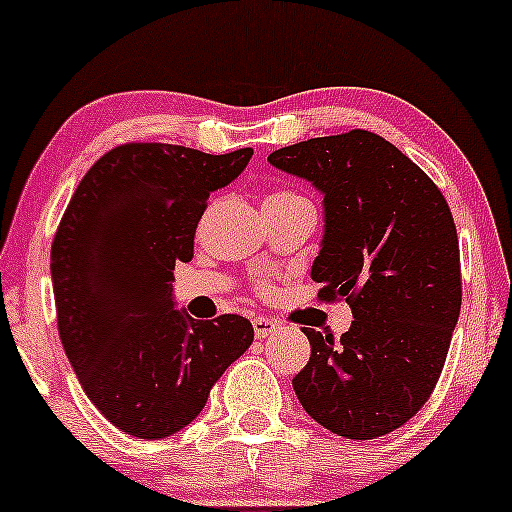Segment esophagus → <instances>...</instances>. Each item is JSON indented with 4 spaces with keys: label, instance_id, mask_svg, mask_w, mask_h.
<instances>
[{
    "label": "esophagus",
    "instance_id": "1",
    "mask_svg": "<svg viewBox=\"0 0 512 512\" xmlns=\"http://www.w3.org/2000/svg\"><path fill=\"white\" fill-rule=\"evenodd\" d=\"M280 329V321L271 317H256L254 319V333L256 338H266Z\"/></svg>",
    "mask_w": 512,
    "mask_h": 512
}]
</instances>
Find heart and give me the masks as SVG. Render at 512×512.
<instances>
[{"instance_id": "obj_1", "label": "heart", "mask_w": 512, "mask_h": 512, "mask_svg": "<svg viewBox=\"0 0 512 512\" xmlns=\"http://www.w3.org/2000/svg\"><path fill=\"white\" fill-rule=\"evenodd\" d=\"M295 205H312L302 193L290 191V188H278L271 198L266 200V208H295ZM266 290L268 285H261Z\"/></svg>"}]
</instances>
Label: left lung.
Here are the masks:
<instances>
[{
	"instance_id": "obj_1",
	"label": "left lung",
	"mask_w": 512,
	"mask_h": 512,
	"mask_svg": "<svg viewBox=\"0 0 512 512\" xmlns=\"http://www.w3.org/2000/svg\"><path fill=\"white\" fill-rule=\"evenodd\" d=\"M268 162L324 193L312 280L319 302L353 309L341 338L302 329L312 355L292 380L297 399L343 438L392 433L433 394L462 307L450 205L421 166L370 130L312 137Z\"/></svg>"
}]
</instances>
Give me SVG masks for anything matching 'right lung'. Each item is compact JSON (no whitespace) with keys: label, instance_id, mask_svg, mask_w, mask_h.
Instances as JSON below:
<instances>
[{"label":"right lung","instance_id":"right-lung-1","mask_svg":"<svg viewBox=\"0 0 512 512\" xmlns=\"http://www.w3.org/2000/svg\"><path fill=\"white\" fill-rule=\"evenodd\" d=\"M251 154L125 142L86 171L62 215L50 249L57 331L91 404L132 438L186 428L254 341L239 314L195 321L171 302L210 193Z\"/></svg>","mask_w":512,"mask_h":512}]
</instances>
